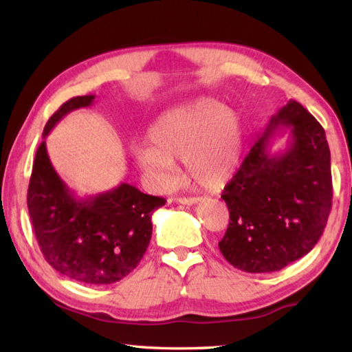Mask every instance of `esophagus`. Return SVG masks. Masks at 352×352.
<instances>
[{
	"mask_svg": "<svg viewBox=\"0 0 352 352\" xmlns=\"http://www.w3.org/2000/svg\"><path fill=\"white\" fill-rule=\"evenodd\" d=\"M199 201H200V199H199V197H178V199H177V204L188 205V206L199 204Z\"/></svg>",
	"mask_w": 352,
	"mask_h": 352,
	"instance_id": "34e87169",
	"label": "esophagus"
}]
</instances>
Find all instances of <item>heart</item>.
I'll return each mask as SVG.
<instances>
[{
	"label": "heart",
	"mask_w": 352,
	"mask_h": 352,
	"mask_svg": "<svg viewBox=\"0 0 352 352\" xmlns=\"http://www.w3.org/2000/svg\"><path fill=\"white\" fill-rule=\"evenodd\" d=\"M242 119L214 99H197L163 113L148 130V142L133 148L138 168L160 186L175 182V160L183 158L190 178L217 189L239 168Z\"/></svg>",
	"instance_id": "1"
}]
</instances>
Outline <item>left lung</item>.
Instances as JSON below:
<instances>
[{"instance_id": "left-lung-1", "label": "left lung", "mask_w": 352, "mask_h": 352, "mask_svg": "<svg viewBox=\"0 0 352 352\" xmlns=\"http://www.w3.org/2000/svg\"><path fill=\"white\" fill-rule=\"evenodd\" d=\"M289 133L283 153L271 138ZM230 223L219 248L236 269L278 272L306 256L323 234L332 205L331 152L324 129L296 100L267 124L223 188Z\"/></svg>"}]
</instances>
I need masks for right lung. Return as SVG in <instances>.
<instances>
[{
    "label": "right lung",
    "instance_id": "right-lung-1",
    "mask_svg": "<svg viewBox=\"0 0 352 352\" xmlns=\"http://www.w3.org/2000/svg\"><path fill=\"white\" fill-rule=\"evenodd\" d=\"M93 94L65 102L43 130L28 189V208L41 253L52 269L85 284H113L127 276L148 247L152 214L166 200L129 183L77 197L46 151V136L69 111L90 107Z\"/></svg>",
    "mask_w": 352,
    "mask_h": 352
}]
</instances>
